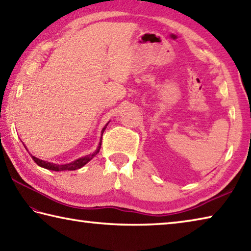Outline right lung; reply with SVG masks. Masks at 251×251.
<instances>
[{
    "mask_svg": "<svg viewBox=\"0 0 251 251\" xmlns=\"http://www.w3.org/2000/svg\"><path fill=\"white\" fill-rule=\"evenodd\" d=\"M109 123H110V122H107L106 125L102 128V131H101V139H102L103 132H104V130H105V128H106V126H107V124H109ZM101 139H100L99 145H98V148L96 149L95 152H92V153L88 154V155L81 156V158L77 159V160H75V161H73V162H71V163H66V164H55V163H51V162H48V161H43V160L38 159V158H36V156L30 154V153H29V154L31 155L32 160H33L34 162H36V163H37L39 166H41V168H43V169H47V170H50V171H56V172H58V171H75V170H78V169H81L83 165H86V164L88 163V162L91 161V159H93V156H96L98 153H99L100 148H101V141H102ZM25 148H26V147H25ZM26 149H27V148H26Z\"/></svg>",
    "mask_w": 251,
    "mask_h": 251,
    "instance_id": "1",
    "label": "right lung"
}]
</instances>
